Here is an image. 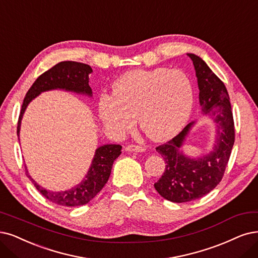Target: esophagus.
Segmentation results:
<instances>
[{
  "instance_id": "obj_1",
  "label": "esophagus",
  "mask_w": 258,
  "mask_h": 258,
  "mask_svg": "<svg viewBox=\"0 0 258 258\" xmlns=\"http://www.w3.org/2000/svg\"><path fill=\"white\" fill-rule=\"evenodd\" d=\"M125 150L128 152H145L147 149L146 147L140 145H130L125 148Z\"/></svg>"
}]
</instances>
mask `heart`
Returning <instances> with one entry per match:
<instances>
[{
	"label": "heart",
	"instance_id": "1",
	"mask_svg": "<svg viewBox=\"0 0 258 258\" xmlns=\"http://www.w3.org/2000/svg\"><path fill=\"white\" fill-rule=\"evenodd\" d=\"M194 104V87L179 70H132L112 84V97L99 102L100 117L110 132L122 135L135 126L154 141L172 138L187 122Z\"/></svg>",
	"mask_w": 258,
	"mask_h": 258
}]
</instances>
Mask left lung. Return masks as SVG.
I'll list each match as a JSON object with an SVG mask.
<instances>
[{
    "instance_id": "obj_1",
    "label": "left lung",
    "mask_w": 258,
    "mask_h": 258,
    "mask_svg": "<svg viewBox=\"0 0 258 258\" xmlns=\"http://www.w3.org/2000/svg\"><path fill=\"white\" fill-rule=\"evenodd\" d=\"M187 55L196 69L202 111L217 123V137L211 153L197 159L186 157L179 150L194 122L166 144L156 147L166 161V168L154 187L161 197L174 203L202 198L221 182L235 141L233 112L223 82L202 58L195 54Z\"/></svg>"
}]
</instances>
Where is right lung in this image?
<instances>
[{
	"instance_id": "add662e5",
	"label": "right lung",
	"mask_w": 258,
	"mask_h": 258,
	"mask_svg": "<svg viewBox=\"0 0 258 258\" xmlns=\"http://www.w3.org/2000/svg\"><path fill=\"white\" fill-rule=\"evenodd\" d=\"M92 72L91 67L76 61H61L52 67L51 69L42 73L38 78L32 87L28 89L23 100L22 108L19 114L17 134L19 137L20 125L23 113L28 103L35 99L42 91L51 89H64L78 93H85L91 95L92 91L89 86V74ZM122 147L120 145H105L95 151L91 167L87 175L82 180V183L74 188L62 192H54L46 190L28 175L25 167V173L30 177L35 187L45 199L49 201L61 206L75 207L87 204L102 188L107 183L109 178L113 161L121 154Z\"/></svg>"
}]
</instances>
